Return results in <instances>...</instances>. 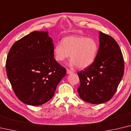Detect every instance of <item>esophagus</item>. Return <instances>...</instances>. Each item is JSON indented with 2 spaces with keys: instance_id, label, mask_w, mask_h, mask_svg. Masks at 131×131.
I'll use <instances>...</instances> for the list:
<instances>
[{
  "instance_id": "esophagus-1",
  "label": "esophagus",
  "mask_w": 131,
  "mask_h": 131,
  "mask_svg": "<svg viewBox=\"0 0 131 131\" xmlns=\"http://www.w3.org/2000/svg\"><path fill=\"white\" fill-rule=\"evenodd\" d=\"M66 72H67V74H69L73 73L72 71H71V70H69V69H67V70H66Z\"/></svg>"
}]
</instances>
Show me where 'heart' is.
<instances>
[{"mask_svg": "<svg viewBox=\"0 0 131 131\" xmlns=\"http://www.w3.org/2000/svg\"><path fill=\"white\" fill-rule=\"evenodd\" d=\"M98 51V44L94 39L80 35H72L65 37L62 43H57L54 46V55L56 60L61 62L70 54V65L85 69L93 63Z\"/></svg>", "mask_w": 131, "mask_h": 131, "instance_id": "heart-1", "label": "heart"}]
</instances>
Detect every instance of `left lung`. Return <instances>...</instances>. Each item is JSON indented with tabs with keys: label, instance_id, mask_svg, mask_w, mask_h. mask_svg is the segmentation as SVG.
Segmentation results:
<instances>
[{
	"label": "left lung",
	"instance_id": "obj_1",
	"mask_svg": "<svg viewBox=\"0 0 131 131\" xmlns=\"http://www.w3.org/2000/svg\"><path fill=\"white\" fill-rule=\"evenodd\" d=\"M98 53L92 65L78 72L81 99L97 104L110 100L124 72V61L118 43L110 35L100 32Z\"/></svg>",
	"mask_w": 131,
	"mask_h": 131
}]
</instances>
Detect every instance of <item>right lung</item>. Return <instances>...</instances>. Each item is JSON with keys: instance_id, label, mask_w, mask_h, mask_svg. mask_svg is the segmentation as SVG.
I'll use <instances>...</instances> for the list:
<instances>
[{"instance_id": "obj_1", "label": "right lung", "mask_w": 131, "mask_h": 131, "mask_svg": "<svg viewBox=\"0 0 131 131\" xmlns=\"http://www.w3.org/2000/svg\"><path fill=\"white\" fill-rule=\"evenodd\" d=\"M48 32L33 31L14 43L6 59V72L16 97L28 105L47 103L66 70L54 58Z\"/></svg>"}]
</instances>
